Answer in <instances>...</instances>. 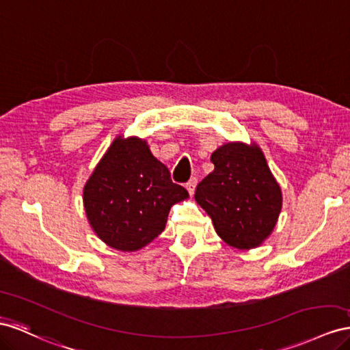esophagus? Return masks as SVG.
<instances>
[{"instance_id": "esophagus-1", "label": "esophagus", "mask_w": 350, "mask_h": 350, "mask_svg": "<svg viewBox=\"0 0 350 350\" xmlns=\"http://www.w3.org/2000/svg\"><path fill=\"white\" fill-rule=\"evenodd\" d=\"M196 185H197V178L194 176V178H191L190 181H188L187 184H185V188L188 190V193H190L191 196L194 194V190H196Z\"/></svg>"}]
</instances>
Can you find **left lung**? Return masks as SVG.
<instances>
[{"instance_id":"left-lung-1","label":"left lung","mask_w":350,"mask_h":350,"mask_svg":"<svg viewBox=\"0 0 350 350\" xmlns=\"http://www.w3.org/2000/svg\"><path fill=\"white\" fill-rule=\"evenodd\" d=\"M213 172L194 198L212 218L219 237L237 249H253L272 232L281 212V190L256 146L230 143L212 153Z\"/></svg>"}]
</instances>
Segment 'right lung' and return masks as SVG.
Segmentation results:
<instances>
[{"mask_svg": "<svg viewBox=\"0 0 350 350\" xmlns=\"http://www.w3.org/2000/svg\"><path fill=\"white\" fill-rule=\"evenodd\" d=\"M188 191L146 141L116 138L83 188V206L98 237L110 247L134 252L165 230L172 204Z\"/></svg>", "mask_w": 350, "mask_h": 350, "instance_id": "obj_1", "label": "right lung"}]
</instances>
